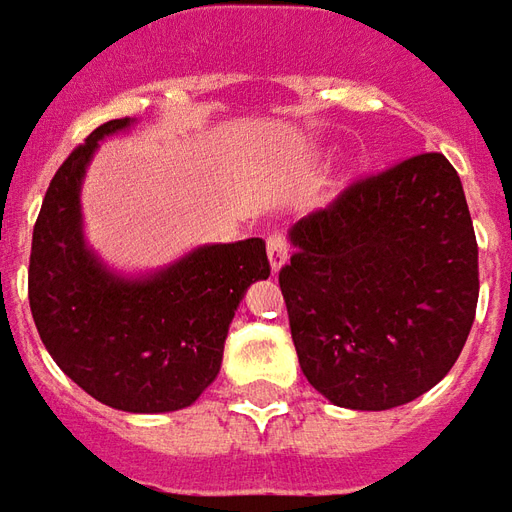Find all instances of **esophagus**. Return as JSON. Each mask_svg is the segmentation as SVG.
<instances>
[{"instance_id": "34e87169", "label": "esophagus", "mask_w": 512, "mask_h": 512, "mask_svg": "<svg viewBox=\"0 0 512 512\" xmlns=\"http://www.w3.org/2000/svg\"><path fill=\"white\" fill-rule=\"evenodd\" d=\"M288 255H291V246H288V238L282 232H274L268 235V263H271V271L277 274L285 263H288Z\"/></svg>"}]
</instances>
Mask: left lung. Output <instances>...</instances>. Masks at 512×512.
<instances>
[{
    "label": "left lung",
    "instance_id": "8db88e82",
    "mask_svg": "<svg viewBox=\"0 0 512 512\" xmlns=\"http://www.w3.org/2000/svg\"><path fill=\"white\" fill-rule=\"evenodd\" d=\"M288 238L280 288L302 374L321 396L391 410L449 374L474 324L480 271L446 157L416 155L349 185Z\"/></svg>",
    "mask_w": 512,
    "mask_h": 512
}]
</instances>
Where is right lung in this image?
<instances>
[{
    "instance_id": "1",
    "label": "right lung",
    "mask_w": 512,
    "mask_h": 512,
    "mask_svg": "<svg viewBox=\"0 0 512 512\" xmlns=\"http://www.w3.org/2000/svg\"><path fill=\"white\" fill-rule=\"evenodd\" d=\"M132 124L96 127L49 182L32 230L30 310L46 352L96 402L171 413L219 377L235 310L271 268L263 238L196 246L138 277L102 263L82 230V180L99 141Z\"/></svg>"
}]
</instances>
